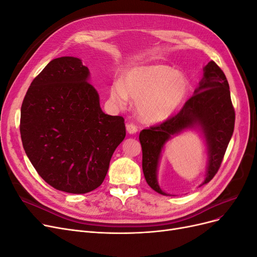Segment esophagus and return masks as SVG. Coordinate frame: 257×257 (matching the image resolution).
<instances>
[{"mask_svg": "<svg viewBox=\"0 0 257 257\" xmlns=\"http://www.w3.org/2000/svg\"><path fill=\"white\" fill-rule=\"evenodd\" d=\"M126 131H127L128 134H136L138 128H137V126L135 125V124L128 123V124H126Z\"/></svg>", "mask_w": 257, "mask_h": 257, "instance_id": "obj_1", "label": "esophagus"}]
</instances>
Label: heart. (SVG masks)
<instances>
[{
  "instance_id": "1",
  "label": "heart",
  "mask_w": 257,
  "mask_h": 257,
  "mask_svg": "<svg viewBox=\"0 0 257 257\" xmlns=\"http://www.w3.org/2000/svg\"><path fill=\"white\" fill-rule=\"evenodd\" d=\"M190 83L186 76L164 64L134 67L124 76V83L115 81L110 96L119 106L128 96L137 100V113L144 122L165 121L181 105Z\"/></svg>"
}]
</instances>
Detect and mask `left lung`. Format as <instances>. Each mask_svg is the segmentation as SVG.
Returning <instances> with one entry per match:
<instances>
[{
  "instance_id": "1",
  "label": "left lung",
  "mask_w": 257,
  "mask_h": 257,
  "mask_svg": "<svg viewBox=\"0 0 257 257\" xmlns=\"http://www.w3.org/2000/svg\"><path fill=\"white\" fill-rule=\"evenodd\" d=\"M235 126V110L231 104L226 77L213 61L204 67V76L194 95L175 116L160 125L143 130L139 142L143 149V172L150 188L169 196L158 182V168L162 150L168 141L186 130H197L204 136L208 164L203 184L208 183L219 170Z\"/></svg>"
}]
</instances>
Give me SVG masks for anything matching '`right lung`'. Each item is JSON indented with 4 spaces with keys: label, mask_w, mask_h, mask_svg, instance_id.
<instances>
[{
    "label": "right lung",
    "mask_w": 257,
    "mask_h": 257,
    "mask_svg": "<svg viewBox=\"0 0 257 257\" xmlns=\"http://www.w3.org/2000/svg\"><path fill=\"white\" fill-rule=\"evenodd\" d=\"M89 78L80 59H54L35 77L21 106L20 134L29 160L52 188L72 194L103 183L125 137L124 119L103 112Z\"/></svg>",
    "instance_id": "right-lung-1"
}]
</instances>
